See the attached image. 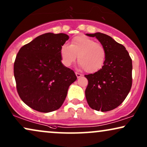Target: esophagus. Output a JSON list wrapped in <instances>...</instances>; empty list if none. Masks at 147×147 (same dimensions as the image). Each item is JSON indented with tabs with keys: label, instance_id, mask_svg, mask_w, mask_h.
<instances>
[{
	"label": "esophagus",
	"instance_id": "esophagus-1",
	"mask_svg": "<svg viewBox=\"0 0 147 147\" xmlns=\"http://www.w3.org/2000/svg\"><path fill=\"white\" fill-rule=\"evenodd\" d=\"M75 75H76V76H77V78L81 77V76H82V75H81V74H80V73H79V72H75Z\"/></svg>",
	"mask_w": 147,
	"mask_h": 147
}]
</instances>
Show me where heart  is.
Segmentation results:
<instances>
[{
  "instance_id": "b5f03b06",
  "label": "heart",
  "mask_w": 147,
  "mask_h": 147,
  "mask_svg": "<svg viewBox=\"0 0 147 147\" xmlns=\"http://www.w3.org/2000/svg\"><path fill=\"white\" fill-rule=\"evenodd\" d=\"M78 55L79 66L86 72L94 73L105 64L107 51L103 45L84 35L75 36L70 45H64L60 49L62 64L66 67L75 62Z\"/></svg>"
}]
</instances>
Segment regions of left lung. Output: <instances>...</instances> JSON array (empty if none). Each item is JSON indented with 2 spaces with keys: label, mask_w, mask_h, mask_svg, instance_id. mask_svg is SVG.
Masks as SVG:
<instances>
[{
  "label": "left lung",
  "mask_w": 147,
  "mask_h": 147,
  "mask_svg": "<svg viewBox=\"0 0 147 147\" xmlns=\"http://www.w3.org/2000/svg\"><path fill=\"white\" fill-rule=\"evenodd\" d=\"M96 37L107 51L105 64L94 74L85 75L88 80L85 97L92 109L106 112L119 107L127 97L132 85V61L123 45L111 36L96 32Z\"/></svg>",
  "instance_id": "1"
}]
</instances>
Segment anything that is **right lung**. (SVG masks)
Returning a JSON list of instances; mask_svg holds the SVG:
<instances>
[{"mask_svg":"<svg viewBox=\"0 0 147 147\" xmlns=\"http://www.w3.org/2000/svg\"><path fill=\"white\" fill-rule=\"evenodd\" d=\"M69 36L45 33L21 47L14 62V77L20 98L38 112L60 109L68 87L77 80L61 62L60 49Z\"/></svg>","mask_w":147,"mask_h":147,"instance_id":"add662e5","label":"right lung"}]
</instances>
